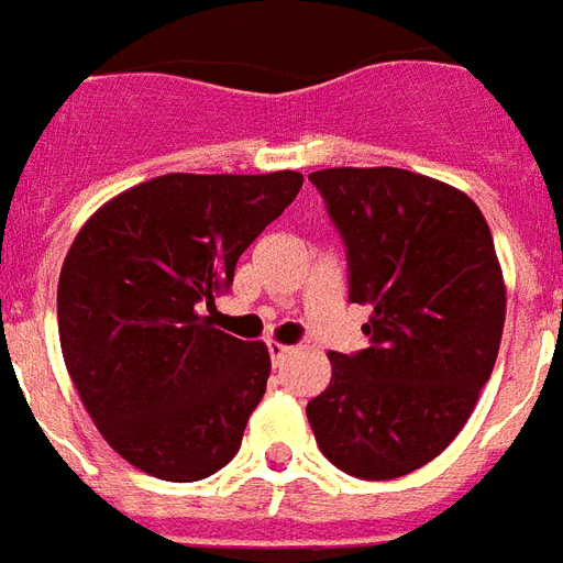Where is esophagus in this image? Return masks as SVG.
Here are the masks:
<instances>
[{
	"mask_svg": "<svg viewBox=\"0 0 563 563\" xmlns=\"http://www.w3.org/2000/svg\"><path fill=\"white\" fill-rule=\"evenodd\" d=\"M292 353H295L292 346H286V343H277V341H268V355L274 365H283V362H286V358H289Z\"/></svg>",
	"mask_w": 563,
	"mask_h": 563,
	"instance_id": "34e87169",
	"label": "esophagus"
}]
</instances>
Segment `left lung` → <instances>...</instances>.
I'll use <instances>...</instances> for the list:
<instances>
[{
    "label": "left lung",
    "instance_id": "left-lung-1",
    "mask_svg": "<svg viewBox=\"0 0 563 563\" xmlns=\"http://www.w3.org/2000/svg\"><path fill=\"white\" fill-rule=\"evenodd\" d=\"M346 246L367 350L331 353L307 404L322 455L358 479L419 471L471 419L495 367L507 289L483 210L404 168L310 174Z\"/></svg>",
    "mask_w": 563,
    "mask_h": 563
}]
</instances>
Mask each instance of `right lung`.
Listing matches in <instances>:
<instances>
[{
    "mask_svg": "<svg viewBox=\"0 0 563 563\" xmlns=\"http://www.w3.org/2000/svg\"><path fill=\"white\" fill-rule=\"evenodd\" d=\"M301 184L298 172L162 174L75 238L56 289L63 358L96 428L139 471L196 483L241 449L271 355L205 310Z\"/></svg>",
    "mask_w": 563,
    "mask_h": 563,
    "instance_id": "obj_1",
    "label": "right lung"
}]
</instances>
